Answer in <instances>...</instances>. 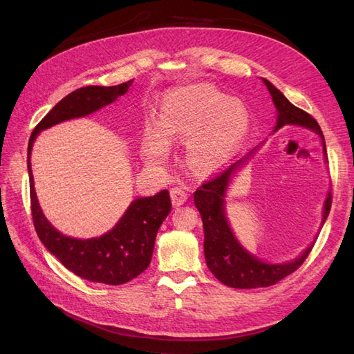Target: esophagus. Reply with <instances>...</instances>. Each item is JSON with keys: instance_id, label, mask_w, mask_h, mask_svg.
I'll return each mask as SVG.
<instances>
[{"instance_id": "obj_1", "label": "esophagus", "mask_w": 354, "mask_h": 354, "mask_svg": "<svg viewBox=\"0 0 354 354\" xmlns=\"http://www.w3.org/2000/svg\"><path fill=\"white\" fill-rule=\"evenodd\" d=\"M169 194H171V202H173L174 207L183 205V203H185V202L187 201V198H189L187 190H186L185 187H178V186L171 189Z\"/></svg>"}]
</instances>
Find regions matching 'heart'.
I'll return each mask as SVG.
<instances>
[{
  "label": "heart",
  "mask_w": 354,
  "mask_h": 354,
  "mask_svg": "<svg viewBox=\"0 0 354 354\" xmlns=\"http://www.w3.org/2000/svg\"><path fill=\"white\" fill-rule=\"evenodd\" d=\"M248 130L250 116L242 103L205 85L181 88L165 97L159 128H152L149 134L146 159L151 164L164 162L168 143L190 138V167L201 174H211L238 153Z\"/></svg>",
  "instance_id": "obj_1"
}]
</instances>
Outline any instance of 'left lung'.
I'll list each match as a JSON object with an SVG mask.
<instances>
[{
  "label": "left lung",
  "instance_id": "left-lung-1",
  "mask_svg": "<svg viewBox=\"0 0 354 354\" xmlns=\"http://www.w3.org/2000/svg\"><path fill=\"white\" fill-rule=\"evenodd\" d=\"M267 90L270 91L273 103L277 109V124L276 130L288 124H295L307 127L310 130L316 131L324 143V151L326 155L325 137L322 130L315 118L307 113L306 111L297 108L289 102L285 95L272 85L267 80H263ZM248 155L239 159L229 168L220 171L212 178L203 181L202 186L195 192L194 199L195 205L202 217L203 233H205V241H203V251H205V260L208 269L217 279L230 288L238 289H250V288H264L274 285L288 274L294 273L299 266H301L312 251L315 242L308 248L291 263L285 264H269L257 259V257L246 252L239 242L234 239L233 233L229 227L226 216H224V190L230 181L232 173H234ZM332 195L329 194L325 207H324V220L325 223L328 214L330 211Z\"/></svg>",
  "mask_w": 354,
  "mask_h": 354
}]
</instances>
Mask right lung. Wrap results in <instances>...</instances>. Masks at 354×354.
<instances>
[{"mask_svg":"<svg viewBox=\"0 0 354 354\" xmlns=\"http://www.w3.org/2000/svg\"><path fill=\"white\" fill-rule=\"evenodd\" d=\"M133 81L113 87L88 85L72 91L38 122L28 145L30 211L39 241L68 270L82 279L106 285L130 282L151 264L158 229L171 211L168 190L136 199L116 226L100 238H69L53 227L39 208L30 169V149L41 130L103 108L125 94Z\"/></svg>","mask_w":354,"mask_h":354,"instance_id":"add662e5","label":"right lung"}]
</instances>
